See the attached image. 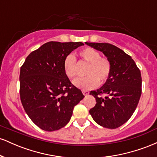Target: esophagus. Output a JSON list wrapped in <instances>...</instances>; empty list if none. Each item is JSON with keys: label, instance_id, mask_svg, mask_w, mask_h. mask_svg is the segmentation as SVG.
Instances as JSON below:
<instances>
[{"label": "esophagus", "instance_id": "obj_1", "mask_svg": "<svg viewBox=\"0 0 157 157\" xmlns=\"http://www.w3.org/2000/svg\"><path fill=\"white\" fill-rule=\"evenodd\" d=\"M82 94H83L84 95H88L89 94V91H87V90H82Z\"/></svg>", "mask_w": 157, "mask_h": 157}]
</instances>
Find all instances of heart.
<instances>
[{
  "label": "heart",
  "mask_w": 157,
  "mask_h": 157,
  "mask_svg": "<svg viewBox=\"0 0 157 157\" xmlns=\"http://www.w3.org/2000/svg\"><path fill=\"white\" fill-rule=\"evenodd\" d=\"M82 60L89 63L86 71L87 76L78 77L73 81L77 87L83 89H91L100 84L105 83L111 72V63L106 57H101L97 50L91 47H86L78 52ZM65 74L68 78H74L77 75V60L72 55H68L63 61Z\"/></svg>",
  "instance_id": "heart-1"
}]
</instances>
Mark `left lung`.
Wrapping results in <instances>:
<instances>
[{
	"label": "left lung",
	"mask_w": 157,
	"mask_h": 157,
	"mask_svg": "<svg viewBox=\"0 0 157 157\" xmlns=\"http://www.w3.org/2000/svg\"><path fill=\"white\" fill-rule=\"evenodd\" d=\"M86 44L102 52L111 63L105 83L90 92L97 103L89 113L100 125L117 128L125 123L136 109L142 94L141 72L131 56L120 48L108 43Z\"/></svg>",
	"instance_id": "1"
}]
</instances>
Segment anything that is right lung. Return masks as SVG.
<instances>
[{
  "label": "right lung",
  "instance_id": "add662e5",
  "mask_svg": "<svg viewBox=\"0 0 157 157\" xmlns=\"http://www.w3.org/2000/svg\"><path fill=\"white\" fill-rule=\"evenodd\" d=\"M81 42L46 43L26 57L20 72L23 109L40 128L54 131L67 125L74 107L82 100L80 89L65 74V57Z\"/></svg>",
  "mask_w": 157,
  "mask_h": 157
}]
</instances>
